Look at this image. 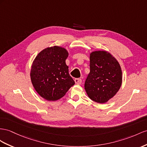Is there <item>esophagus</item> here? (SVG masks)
Listing matches in <instances>:
<instances>
[{
	"label": "esophagus",
	"instance_id": "34e87169",
	"mask_svg": "<svg viewBox=\"0 0 147 147\" xmlns=\"http://www.w3.org/2000/svg\"><path fill=\"white\" fill-rule=\"evenodd\" d=\"M74 81H75V83H76V84H81L82 83L81 79H80V78L74 79Z\"/></svg>",
	"mask_w": 147,
	"mask_h": 147
}]
</instances>
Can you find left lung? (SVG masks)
Here are the masks:
<instances>
[{
    "label": "left lung",
    "instance_id": "8db88e82",
    "mask_svg": "<svg viewBox=\"0 0 147 147\" xmlns=\"http://www.w3.org/2000/svg\"><path fill=\"white\" fill-rule=\"evenodd\" d=\"M90 73L84 84L88 96L94 102L103 104L119 91L122 82L120 64L110 53L95 51L90 54Z\"/></svg>",
    "mask_w": 147,
    "mask_h": 147
}]
</instances>
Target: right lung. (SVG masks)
<instances>
[{"label":"right lung","instance_id":"1","mask_svg":"<svg viewBox=\"0 0 147 147\" xmlns=\"http://www.w3.org/2000/svg\"><path fill=\"white\" fill-rule=\"evenodd\" d=\"M67 56L68 52L65 48L54 46L40 51L33 61L30 71L32 83L45 99H61L75 84L66 64Z\"/></svg>","mask_w":147,"mask_h":147}]
</instances>
